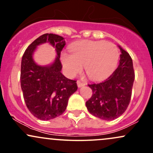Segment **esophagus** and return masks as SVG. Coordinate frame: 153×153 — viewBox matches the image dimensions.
<instances>
[{
    "mask_svg": "<svg viewBox=\"0 0 153 153\" xmlns=\"http://www.w3.org/2000/svg\"><path fill=\"white\" fill-rule=\"evenodd\" d=\"M77 85H78V88H80L82 86H84V85H85V83H84V82H80V81H79V80H78V81H77Z\"/></svg>",
    "mask_w": 153,
    "mask_h": 153,
    "instance_id": "34e87169",
    "label": "esophagus"
}]
</instances>
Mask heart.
<instances>
[{"mask_svg":"<svg viewBox=\"0 0 153 153\" xmlns=\"http://www.w3.org/2000/svg\"><path fill=\"white\" fill-rule=\"evenodd\" d=\"M70 52L61 54V62L69 77L80 73L84 65L91 79L102 80L113 73L119 59L117 47L103 41L78 42L70 46Z\"/></svg>","mask_w":153,"mask_h":153,"instance_id":"obj_1","label":"heart"}]
</instances>
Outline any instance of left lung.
Here are the masks:
<instances>
[{
    "label": "left lung",
    "mask_w": 153,
    "mask_h": 153,
    "mask_svg": "<svg viewBox=\"0 0 153 153\" xmlns=\"http://www.w3.org/2000/svg\"><path fill=\"white\" fill-rule=\"evenodd\" d=\"M119 65L104 81L89 84L93 95L85 105L92 115L103 120H114L125 111L129 104L134 72L132 59L128 52L119 46Z\"/></svg>",
    "instance_id": "8db88e82"
}]
</instances>
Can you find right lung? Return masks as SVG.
Here are the masks:
<instances>
[{
	"label": "right lung",
	"mask_w": 153,
	"mask_h": 153,
	"mask_svg": "<svg viewBox=\"0 0 153 153\" xmlns=\"http://www.w3.org/2000/svg\"><path fill=\"white\" fill-rule=\"evenodd\" d=\"M50 43L56 48L57 57L50 66H39L33 59L36 47ZM65 45L62 36L45 34L27 47L22 59L21 87L28 109L41 120H50L62 114L70 96L78 89L76 80L67 78L61 73V51Z\"/></svg>",
	"instance_id": "add662e5"
}]
</instances>
